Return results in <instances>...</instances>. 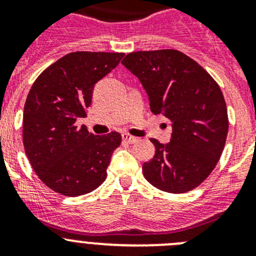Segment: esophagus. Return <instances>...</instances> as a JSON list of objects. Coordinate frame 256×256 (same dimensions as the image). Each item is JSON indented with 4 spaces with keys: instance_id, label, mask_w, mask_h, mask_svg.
<instances>
[{
    "instance_id": "obj_1",
    "label": "esophagus",
    "mask_w": 256,
    "mask_h": 256,
    "mask_svg": "<svg viewBox=\"0 0 256 256\" xmlns=\"http://www.w3.org/2000/svg\"><path fill=\"white\" fill-rule=\"evenodd\" d=\"M122 137H123L124 141L128 142V144H134V142H137V137L130 134V133H123V134H122Z\"/></svg>"
}]
</instances>
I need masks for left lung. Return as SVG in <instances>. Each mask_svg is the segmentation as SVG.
I'll return each instance as SVG.
<instances>
[{
    "instance_id": "left-lung-1",
    "label": "left lung",
    "mask_w": 256,
    "mask_h": 256,
    "mask_svg": "<svg viewBox=\"0 0 256 256\" xmlns=\"http://www.w3.org/2000/svg\"><path fill=\"white\" fill-rule=\"evenodd\" d=\"M122 64L141 80L151 112L173 124L169 144L150 140L156 151L142 165L144 178L169 194L196 188L216 168L227 140V105L220 87L177 50L130 52Z\"/></svg>"
}]
</instances>
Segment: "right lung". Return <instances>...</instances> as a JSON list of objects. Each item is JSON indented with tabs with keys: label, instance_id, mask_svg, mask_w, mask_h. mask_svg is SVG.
Wrapping results in <instances>:
<instances>
[{
	"label": "right lung",
	"instance_id": "1",
	"mask_svg": "<svg viewBox=\"0 0 256 256\" xmlns=\"http://www.w3.org/2000/svg\"><path fill=\"white\" fill-rule=\"evenodd\" d=\"M122 52H70L38 76L26 96L22 144L32 168L52 191L80 196L106 180L120 133L94 136L84 126L92 90L120 62Z\"/></svg>",
	"mask_w": 256,
	"mask_h": 256
}]
</instances>
